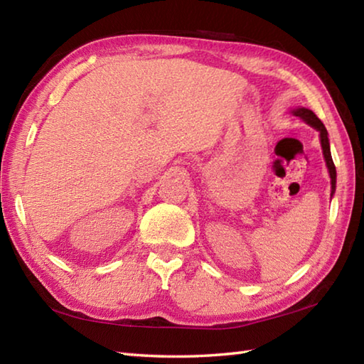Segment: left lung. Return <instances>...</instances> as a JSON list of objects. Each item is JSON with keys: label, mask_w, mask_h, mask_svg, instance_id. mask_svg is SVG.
<instances>
[{"label": "left lung", "mask_w": 364, "mask_h": 364, "mask_svg": "<svg viewBox=\"0 0 364 364\" xmlns=\"http://www.w3.org/2000/svg\"><path fill=\"white\" fill-rule=\"evenodd\" d=\"M294 115H297L304 122H306L308 125L316 128L321 133V145H322V151H323V158H326L327 162V168L330 173V180H331V197H333L335 191H336V167L333 164V159H331V153H330V142H328V133L321 119L316 115L313 111L306 109V107H297V109L292 111Z\"/></svg>", "instance_id": "8db88e82"}]
</instances>
